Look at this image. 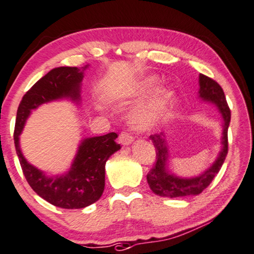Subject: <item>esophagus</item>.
Returning a JSON list of instances; mask_svg holds the SVG:
<instances>
[{
	"label": "esophagus",
	"mask_w": 254,
	"mask_h": 254,
	"mask_svg": "<svg viewBox=\"0 0 254 254\" xmlns=\"http://www.w3.org/2000/svg\"><path fill=\"white\" fill-rule=\"evenodd\" d=\"M133 141V137L127 131H122L120 134V142L122 145H130Z\"/></svg>",
	"instance_id": "1"
}]
</instances>
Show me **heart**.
I'll return each mask as SVG.
<instances>
[{
    "mask_svg": "<svg viewBox=\"0 0 254 254\" xmlns=\"http://www.w3.org/2000/svg\"><path fill=\"white\" fill-rule=\"evenodd\" d=\"M158 83L159 79L156 77L147 78L141 84L140 88H139V93L140 94H148V93L154 90ZM174 99L175 92L171 88H162L145 106L138 108L132 114V123L140 128L153 127L167 115L171 105H173Z\"/></svg>",
    "mask_w": 254,
    "mask_h": 254,
    "instance_id": "heart-1",
    "label": "heart"
}]
</instances>
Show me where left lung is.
Segmentation results:
<instances>
[{"label":"left lung","mask_w":254,"mask_h":254,"mask_svg":"<svg viewBox=\"0 0 254 254\" xmlns=\"http://www.w3.org/2000/svg\"><path fill=\"white\" fill-rule=\"evenodd\" d=\"M199 85L200 98L206 100V101L215 103L224 119L222 151H221L219 158L214 162L213 166L202 175L195 178H190V180H183V178H178L169 174V171L167 170L166 164L168 159V149L164 134L155 133L149 135V139L155 147L156 161L154 166L151 168V170L148 171L147 183L151 190L160 197L177 198L200 194L212 183L228 154V127H229L231 113L227 103L226 95H224L222 87L215 80L202 73L199 74Z\"/></svg>","instance_id":"left-lung-1"}]
</instances>
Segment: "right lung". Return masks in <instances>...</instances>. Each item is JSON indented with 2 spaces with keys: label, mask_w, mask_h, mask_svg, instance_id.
Returning a JSON list of instances; mask_svg holds the SVG:
<instances>
[{
  "label": "right lung",
  "mask_w": 254,
  "mask_h": 254,
  "mask_svg": "<svg viewBox=\"0 0 254 254\" xmlns=\"http://www.w3.org/2000/svg\"><path fill=\"white\" fill-rule=\"evenodd\" d=\"M85 67L61 66L39 79L21 99L17 110L13 140L19 163L27 183L33 191L52 205L65 209H78L98 201L105 190L107 160L121 148L117 133L110 132L100 137L85 139L79 146L72 168L66 175L48 177L31 166L21 154L19 138L31 110L41 103L61 98L79 99L80 81Z\"/></svg>",
  "instance_id": "1"
}]
</instances>
